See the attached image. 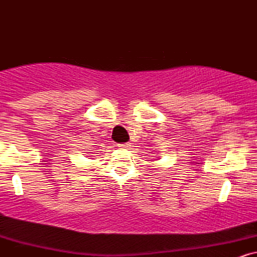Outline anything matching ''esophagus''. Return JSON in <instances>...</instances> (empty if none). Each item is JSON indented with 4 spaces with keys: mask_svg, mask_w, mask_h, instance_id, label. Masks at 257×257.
<instances>
[{
    "mask_svg": "<svg viewBox=\"0 0 257 257\" xmlns=\"http://www.w3.org/2000/svg\"><path fill=\"white\" fill-rule=\"evenodd\" d=\"M132 145H131V143H124V144H119L118 145V147L119 149H122V150H128L129 147H131Z\"/></svg>",
    "mask_w": 257,
    "mask_h": 257,
    "instance_id": "obj_1",
    "label": "esophagus"
}]
</instances>
